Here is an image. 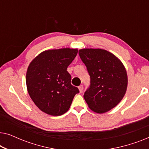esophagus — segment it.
<instances>
[{
  "mask_svg": "<svg viewBox=\"0 0 149 149\" xmlns=\"http://www.w3.org/2000/svg\"><path fill=\"white\" fill-rule=\"evenodd\" d=\"M79 92L80 93H82L83 92V86L82 85H80V86L79 87Z\"/></svg>",
  "mask_w": 149,
  "mask_h": 149,
  "instance_id": "1",
  "label": "esophagus"
}]
</instances>
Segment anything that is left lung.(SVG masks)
<instances>
[{"instance_id": "8db88e82", "label": "left lung", "mask_w": 149, "mask_h": 149, "mask_svg": "<svg viewBox=\"0 0 149 149\" xmlns=\"http://www.w3.org/2000/svg\"><path fill=\"white\" fill-rule=\"evenodd\" d=\"M79 56L90 76V87L83 95L91 111L102 114L115 107L125 94L127 74L121 61L102 49H81Z\"/></svg>"}]
</instances>
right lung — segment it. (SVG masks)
<instances>
[{
  "label": "right lung",
  "mask_w": 149,
  "mask_h": 149,
  "mask_svg": "<svg viewBox=\"0 0 149 149\" xmlns=\"http://www.w3.org/2000/svg\"><path fill=\"white\" fill-rule=\"evenodd\" d=\"M77 53V49L70 48L46 50L30 63L26 72L27 90L41 111L60 116L68 111L79 92L71 85V76L67 71Z\"/></svg>",
  "instance_id": "add662e5"
}]
</instances>
